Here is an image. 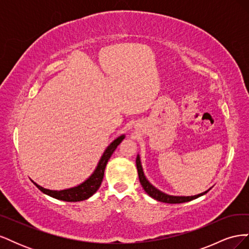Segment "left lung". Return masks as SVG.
I'll return each mask as SVG.
<instances>
[{
  "mask_svg": "<svg viewBox=\"0 0 249 249\" xmlns=\"http://www.w3.org/2000/svg\"><path fill=\"white\" fill-rule=\"evenodd\" d=\"M136 165H137L139 180H140L141 186L143 187V189H144V191L149 195L150 197H153L154 199H156L158 201L166 202V203H182V202H187V201H190V200H193L195 198L202 196V195H205L211 189V188H210V189H208L207 191L201 192V193H199L197 195H192V196H178V195H170V194H167V193H165V192L159 190L153 184H150V182L146 178V177L144 175V171H143V167H142V164H141V159H140V155L137 156Z\"/></svg>",
  "mask_w": 249,
  "mask_h": 249,
  "instance_id": "8db88e82",
  "label": "left lung"
}]
</instances>
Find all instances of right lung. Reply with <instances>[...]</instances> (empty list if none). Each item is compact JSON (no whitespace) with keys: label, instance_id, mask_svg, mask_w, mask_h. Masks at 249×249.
<instances>
[{"label":"right lung","instance_id":"1","mask_svg":"<svg viewBox=\"0 0 249 249\" xmlns=\"http://www.w3.org/2000/svg\"><path fill=\"white\" fill-rule=\"evenodd\" d=\"M124 137L125 135L123 134L110 143V144L106 147V149H105V152L103 153L100 161L97 162V165L95 169L93 170V172L84 180V182L77 186L71 187V188H66V189H63V190H52V189H47V188L38 185L37 183H35L34 180H32V182L42 193L59 200L73 202V201H82L91 197L92 195L99 190V188L103 182L105 168H106V165L111 158L112 154L114 153V150L119 145V143L124 139Z\"/></svg>","mask_w":249,"mask_h":249}]
</instances>
